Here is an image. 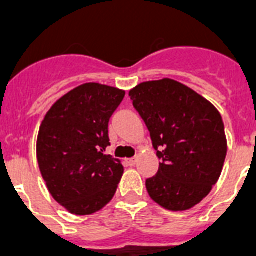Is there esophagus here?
<instances>
[{
	"mask_svg": "<svg viewBox=\"0 0 256 256\" xmlns=\"http://www.w3.org/2000/svg\"><path fill=\"white\" fill-rule=\"evenodd\" d=\"M126 164H128V166H134V164H136V158L134 156V158H128V160H126Z\"/></svg>",
	"mask_w": 256,
	"mask_h": 256,
	"instance_id": "esophagus-1",
	"label": "esophagus"
}]
</instances>
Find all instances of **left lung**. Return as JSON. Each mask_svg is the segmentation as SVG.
<instances>
[{
    "mask_svg": "<svg viewBox=\"0 0 256 256\" xmlns=\"http://www.w3.org/2000/svg\"><path fill=\"white\" fill-rule=\"evenodd\" d=\"M148 126L160 170L146 180L150 198L186 211L210 194L227 154L222 116L210 100L170 78L142 82L128 92Z\"/></svg>",
    "mask_w": 256,
    "mask_h": 256,
    "instance_id": "left-lung-1",
    "label": "left lung"
}]
</instances>
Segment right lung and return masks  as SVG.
<instances>
[{"mask_svg":"<svg viewBox=\"0 0 256 256\" xmlns=\"http://www.w3.org/2000/svg\"><path fill=\"white\" fill-rule=\"evenodd\" d=\"M124 96L120 88L88 82L70 90L46 112L37 160L48 190L76 215L94 214L116 194L124 166L104 154L108 120Z\"/></svg>","mask_w":256,"mask_h":256,"instance_id":"obj_1","label":"right lung"}]
</instances>
